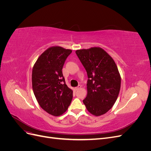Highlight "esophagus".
<instances>
[{"instance_id": "1", "label": "esophagus", "mask_w": 151, "mask_h": 151, "mask_svg": "<svg viewBox=\"0 0 151 151\" xmlns=\"http://www.w3.org/2000/svg\"><path fill=\"white\" fill-rule=\"evenodd\" d=\"M81 88V86H80V85H79L78 86H77V87H76V88H75V90L76 91H77V90H79L80 88Z\"/></svg>"}]
</instances>
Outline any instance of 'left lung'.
Segmentation results:
<instances>
[{
    "mask_svg": "<svg viewBox=\"0 0 151 151\" xmlns=\"http://www.w3.org/2000/svg\"><path fill=\"white\" fill-rule=\"evenodd\" d=\"M76 53L88 77V94L83 103L91 114L102 115L112 108L120 92L121 77L117 66L99 47L77 50Z\"/></svg>",
    "mask_w": 151,
    "mask_h": 151,
    "instance_id": "obj_1",
    "label": "left lung"
}]
</instances>
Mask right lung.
I'll return each mask as SVG.
<instances>
[{"mask_svg": "<svg viewBox=\"0 0 151 151\" xmlns=\"http://www.w3.org/2000/svg\"><path fill=\"white\" fill-rule=\"evenodd\" d=\"M71 53L60 47H50L39 57L32 71L33 90L40 106L55 116L66 111L73 97L62 71Z\"/></svg>", "mask_w": 151, "mask_h": 151, "instance_id": "obj_1", "label": "right lung"}]
</instances>
